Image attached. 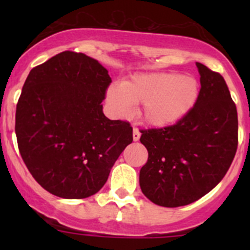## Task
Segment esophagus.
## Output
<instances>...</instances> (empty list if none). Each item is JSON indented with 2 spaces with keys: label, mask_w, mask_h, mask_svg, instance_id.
<instances>
[{
  "label": "esophagus",
  "mask_w": 250,
  "mask_h": 250,
  "mask_svg": "<svg viewBox=\"0 0 250 250\" xmlns=\"http://www.w3.org/2000/svg\"><path fill=\"white\" fill-rule=\"evenodd\" d=\"M139 139H140L139 129H138V128H134V129H133V140L138 141Z\"/></svg>",
  "instance_id": "1"
}]
</instances>
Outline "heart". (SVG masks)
Returning a JSON list of instances; mask_svg holds the SVG:
<instances>
[{
	"label": "heart",
	"instance_id": "obj_1",
	"mask_svg": "<svg viewBox=\"0 0 250 250\" xmlns=\"http://www.w3.org/2000/svg\"><path fill=\"white\" fill-rule=\"evenodd\" d=\"M197 98V81L172 72L135 75L107 90V103L116 115L125 116L130 104H143L139 116L153 127L179 122L195 106Z\"/></svg>",
	"mask_w": 250,
	"mask_h": 250
}]
</instances>
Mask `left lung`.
Returning a JSON list of instances; mask_svg holds the SVG:
<instances>
[{
	"label": "left lung",
	"instance_id": "8db88e82",
	"mask_svg": "<svg viewBox=\"0 0 250 250\" xmlns=\"http://www.w3.org/2000/svg\"><path fill=\"white\" fill-rule=\"evenodd\" d=\"M196 65L201 89L190 112L173 125L140 130L148 152L140 188L157 206L200 200L220 183L236 155L238 118L228 84L219 72Z\"/></svg>",
	"mask_w": 250,
	"mask_h": 250
}]
</instances>
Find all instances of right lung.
Here are the masks:
<instances>
[{"mask_svg": "<svg viewBox=\"0 0 250 250\" xmlns=\"http://www.w3.org/2000/svg\"><path fill=\"white\" fill-rule=\"evenodd\" d=\"M107 70L83 53H59L30 71L17 104L22 161L52 195L81 200L97 193L133 141L129 122L111 121L103 100Z\"/></svg>", "mask_w": 250, "mask_h": 250, "instance_id": "right-lung-1", "label": "right lung"}]
</instances>
